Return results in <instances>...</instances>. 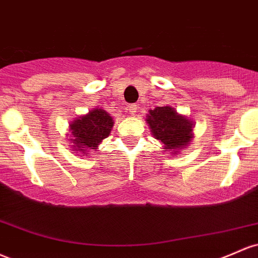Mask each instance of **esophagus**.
Here are the masks:
<instances>
[{"instance_id":"34e87169","label":"esophagus","mask_w":258,"mask_h":258,"mask_svg":"<svg viewBox=\"0 0 258 258\" xmlns=\"http://www.w3.org/2000/svg\"><path fill=\"white\" fill-rule=\"evenodd\" d=\"M137 109H138V106L136 105V104H132V105H130V106H128V109H127V110H128L130 114H131V115H135L136 112H137Z\"/></svg>"}]
</instances>
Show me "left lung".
Instances as JSON below:
<instances>
[{"label": "left lung", "instance_id": "1", "mask_svg": "<svg viewBox=\"0 0 258 258\" xmlns=\"http://www.w3.org/2000/svg\"><path fill=\"white\" fill-rule=\"evenodd\" d=\"M146 121L155 140L160 141L164 149L174 154L187 148L194 138V121L177 114L171 106H158L151 110Z\"/></svg>", "mask_w": 258, "mask_h": 258}]
</instances>
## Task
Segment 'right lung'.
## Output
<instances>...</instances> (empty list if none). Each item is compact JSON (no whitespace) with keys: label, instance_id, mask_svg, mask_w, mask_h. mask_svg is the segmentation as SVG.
I'll return each instance as SVG.
<instances>
[{"label":"right lung","instance_id":"add662e5","mask_svg":"<svg viewBox=\"0 0 258 258\" xmlns=\"http://www.w3.org/2000/svg\"><path fill=\"white\" fill-rule=\"evenodd\" d=\"M114 126V120L104 109L90 110L87 115L75 118L70 124V144L75 153L88 154L98 149L99 143L109 137Z\"/></svg>","mask_w":258,"mask_h":258}]
</instances>
